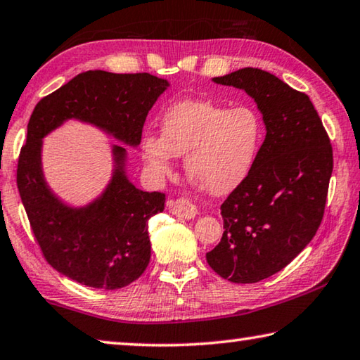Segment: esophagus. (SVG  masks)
Masks as SVG:
<instances>
[{"label": "esophagus", "instance_id": "esophagus-1", "mask_svg": "<svg viewBox=\"0 0 360 360\" xmlns=\"http://www.w3.org/2000/svg\"><path fill=\"white\" fill-rule=\"evenodd\" d=\"M167 207L169 212L175 217H179V219H194V217L198 215V207L194 205L190 199H185V198H180V199H175V201H169L167 202Z\"/></svg>", "mask_w": 360, "mask_h": 360}]
</instances>
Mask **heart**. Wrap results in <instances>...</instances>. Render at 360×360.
<instances>
[{"label": "heart", "instance_id": "1", "mask_svg": "<svg viewBox=\"0 0 360 360\" xmlns=\"http://www.w3.org/2000/svg\"><path fill=\"white\" fill-rule=\"evenodd\" d=\"M264 141V121L249 103L228 108L210 100H180L164 111L161 135L141 137V158L155 176L185 155L191 184L214 196L233 193L249 179Z\"/></svg>", "mask_w": 360, "mask_h": 360}]
</instances>
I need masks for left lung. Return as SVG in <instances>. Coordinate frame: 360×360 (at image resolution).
<instances>
[{
  "mask_svg": "<svg viewBox=\"0 0 360 360\" xmlns=\"http://www.w3.org/2000/svg\"><path fill=\"white\" fill-rule=\"evenodd\" d=\"M214 82L245 91L263 115L266 137L243 185L221 204L223 231L209 266L236 284L279 273L319 228L333 170L330 139L309 97L260 68Z\"/></svg>",
  "mask_w": 360,
  "mask_h": 360,
  "instance_id": "obj_1",
  "label": "left lung"
}]
</instances>
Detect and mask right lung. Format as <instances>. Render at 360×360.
Returning <instances> with one entry per match:
<instances>
[{"label": "right lung", "instance_id": "obj_1", "mask_svg": "<svg viewBox=\"0 0 360 360\" xmlns=\"http://www.w3.org/2000/svg\"><path fill=\"white\" fill-rule=\"evenodd\" d=\"M169 82L150 73H79L41 98L30 116L17 164V188L47 263L82 285L116 290L139 279L150 263L148 220L164 210L166 194L141 191L126 175L127 151L113 145V175L82 207L60 201L46 184L41 148L68 120L92 124L129 146L141 140L146 115Z\"/></svg>", "mask_w": 360, "mask_h": 360}]
</instances>
